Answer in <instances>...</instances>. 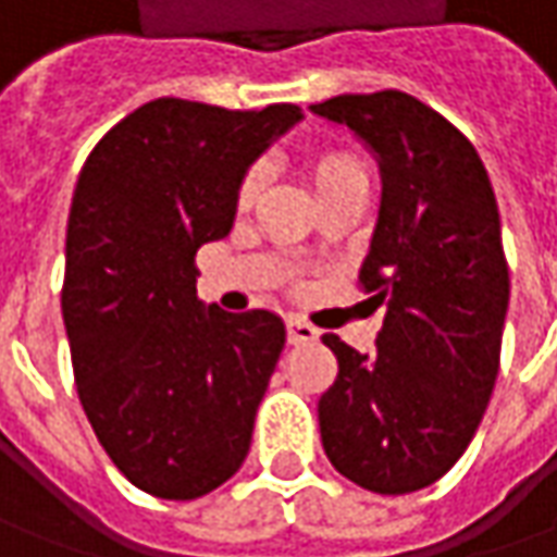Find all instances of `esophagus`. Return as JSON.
Masks as SVG:
<instances>
[{"instance_id":"esophagus-1","label":"esophagus","mask_w":557,"mask_h":557,"mask_svg":"<svg viewBox=\"0 0 557 557\" xmlns=\"http://www.w3.org/2000/svg\"><path fill=\"white\" fill-rule=\"evenodd\" d=\"M286 338H289V345H305V342H314L317 330L298 317H286Z\"/></svg>"}]
</instances>
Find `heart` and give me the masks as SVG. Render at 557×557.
Instances as JSON below:
<instances>
[{"mask_svg":"<svg viewBox=\"0 0 557 557\" xmlns=\"http://www.w3.org/2000/svg\"><path fill=\"white\" fill-rule=\"evenodd\" d=\"M311 182H314L317 194L326 197L333 190H342V187H351V184H367V169L363 163L357 160L355 153L348 150H336V147H326V150H317L311 157ZM261 184V172L259 169H249L246 175L237 184V200L249 202L256 197Z\"/></svg>","mask_w":557,"mask_h":557,"instance_id":"b5f03b06","label":"heart"}]
</instances>
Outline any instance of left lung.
Wrapping results in <instances>:
<instances>
[{
    "label": "left lung",
    "mask_w": 557,
    "mask_h": 557,
    "mask_svg": "<svg viewBox=\"0 0 557 557\" xmlns=\"http://www.w3.org/2000/svg\"><path fill=\"white\" fill-rule=\"evenodd\" d=\"M311 110L357 132L382 165L360 289L385 305V323L375 355L323 336L338 360L317 404L323 450L357 487L412 493L466 453L499 373L508 261L493 184L469 138L407 91Z\"/></svg>",
    "instance_id": "left-lung-1"
}]
</instances>
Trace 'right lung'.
<instances>
[{
  "instance_id": "right-lung-1",
  "label": "right lung",
  "mask_w": 557,
  "mask_h": 557,
  "mask_svg": "<svg viewBox=\"0 0 557 557\" xmlns=\"http://www.w3.org/2000/svg\"><path fill=\"white\" fill-rule=\"evenodd\" d=\"M301 120L157 98L83 163L61 311L79 404L113 466L160 499H197L243 466L286 330L271 311L197 298V249L221 240L237 184Z\"/></svg>"
}]
</instances>
